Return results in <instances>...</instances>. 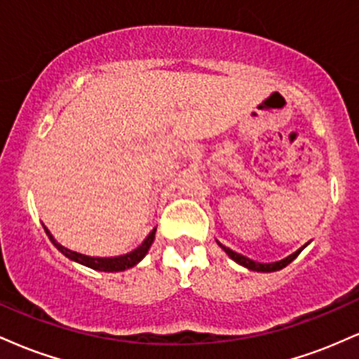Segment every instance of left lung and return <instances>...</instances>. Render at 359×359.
I'll return each mask as SVG.
<instances>
[{"instance_id": "1", "label": "left lung", "mask_w": 359, "mask_h": 359, "mask_svg": "<svg viewBox=\"0 0 359 359\" xmlns=\"http://www.w3.org/2000/svg\"><path fill=\"white\" fill-rule=\"evenodd\" d=\"M216 241H217V240H216ZM217 245H219L221 248L224 250V253L228 255V257L231 258V259H234V262H236L238 265L245 266V269H248V270H251V271H262V273H270V271H278V270L285 269V266L288 265V263L294 262V259L299 257L300 251H302V250L306 248V246H307V245H304L302 248H299L297 251H295V253L288 255L287 258L280 259V262H273V263H259V262H255V259H250L248 257H245V255H240V253H236V251L229 250L228 246L221 245L219 241H217Z\"/></svg>"}]
</instances>
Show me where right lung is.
Listing matches in <instances>:
<instances>
[{
    "label": "right lung",
    "instance_id": "1",
    "mask_svg": "<svg viewBox=\"0 0 359 359\" xmlns=\"http://www.w3.org/2000/svg\"><path fill=\"white\" fill-rule=\"evenodd\" d=\"M43 229H45V233H47L48 240L53 243V246H55V248L59 250L64 257H67L69 259H72V262H76V263H81V265L88 266V269H93L97 271H108V273L109 271L128 270V269H131V266L137 265V263L142 262V259L145 258V255L148 253V250H150L151 243H154V240H155V231H156V228L151 229V233L148 234L145 240H143L142 245L137 246L133 251H130V253L119 255V257L101 258V257H88V255H82V253H77V251L65 248V246H62L60 243L52 236V233L48 231L45 226H43Z\"/></svg>",
    "mask_w": 359,
    "mask_h": 359
}]
</instances>
